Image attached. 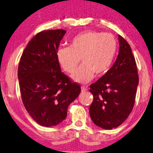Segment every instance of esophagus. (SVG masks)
<instances>
[{
    "label": "esophagus",
    "mask_w": 153,
    "mask_h": 153,
    "mask_svg": "<svg viewBox=\"0 0 153 153\" xmlns=\"http://www.w3.org/2000/svg\"><path fill=\"white\" fill-rule=\"evenodd\" d=\"M87 90H88V89H87V87H84V86L81 87V92H82V93H85V92L87 91Z\"/></svg>",
    "instance_id": "34e87169"
}]
</instances>
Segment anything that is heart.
Instances as JSON below:
<instances>
[{"label": "heart", "mask_w": 153, "mask_h": 153, "mask_svg": "<svg viewBox=\"0 0 153 153\" xmlns=\"http://www.w3.org/2000/svg\"><path fill=\"white\" fill-rule=\"evenodd\" d=\"M117 50V42L111 34L86 31L75 36L69 47L57 51L60 67L67 73H72L81 59L82 65L71 76L74 81L87 83L97 77L104 76L109 71Z\"/></svg>", "instance_id": "b5f03b06"}]
</instances>
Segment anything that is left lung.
Instances as JSON below:
<instances>
[{"label": "left lung", "mask_w": 153, "mask_h": 153, "mask_svg": "<svg viewBox=\"0 0 153 153\" xmlns=\"http://www.w3.org/2000/svg\"><path fill=\"white\" fill-rule=\"evenodd\" d=\"M119 54L104 76L90 85L94 100L89 107L97 126L112 129L121 125L133 109L139 83L136 63L129 45L119 35Z\"/></svg>", "instance_id": "obj_1"}]
</instances>
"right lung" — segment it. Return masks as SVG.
<instances>
[{"label":"right lung","instance_id":"obj_1","mask_svg":"<svg viewBox=\"0 0 153 153\" xmlns=\"http://www.w3.org/2000/svg\"><path fill=\"white\" fill-rule=\"evenodd\" d=\"M66 32L53 30L37 34L25 48L18 66L22 102L32 118L43 127L63 121L68 107L81 93V87L62 73L57 59Z\"/></svg>","mask_w":153,"mask_h":153}]
</instances>
